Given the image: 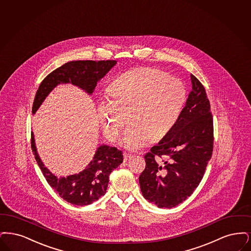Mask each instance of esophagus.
<instances>
[{"instance_id":"obj_1","label":"esophagus","mask_w":251,"mask_h":251,"mask_svg":"<svg viewBox=\"0 0 251 251\" xmlns=\"http://www.w3.org/2000/svg\"><path fill=\"white\" fill-rule=\"evenodd\" d=\"M131 157H132V154H130V153H124V160L125 161H127L128 159H130Z\"/></svg>"}]
</instances>
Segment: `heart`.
<instances>
[{"label": "heart", "instance_id": "b5f03b06", "mask_svg": "<svg viewBox=\"0 0 251 251\" xmlns=\"http://www.w3.org/2000/svg\"><path fill=\"white\" fill-rule=\"evenodd\" d=\"M108 93L110 99L100 100L98 106L104 134L115 142L128 117L123 143L130 150L140 149L149 139L163 138L176 124L186 98L180 78L149 66L117 76Z\"/></svg>", "mask_w": 251, "mask_h": 251}]
</instances>
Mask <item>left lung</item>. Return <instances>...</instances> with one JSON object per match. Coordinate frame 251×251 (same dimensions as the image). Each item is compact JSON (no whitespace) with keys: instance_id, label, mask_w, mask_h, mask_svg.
<instances>
[{"instance_id":"1","label":"left lung","mask_w":251,"mask_h":251,"mask_svg":"<svg viewBox=\"0 0 251 251\" xmlns=\"http://www.w3.org/2000/svg\"><path fill=\"white\" fill-rule=\"evenodd\" d=\"M191 76L192 91L174 127L145 153L139 181L143 197L159 208H173L201 183L214 147L210 102L201 82Z\"/></svg>"}]
</instances>
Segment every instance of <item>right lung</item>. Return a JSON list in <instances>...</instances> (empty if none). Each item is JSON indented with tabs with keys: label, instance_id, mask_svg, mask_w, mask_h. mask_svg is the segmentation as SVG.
Listing matches in <instances>:
<instances>
[{
	"label": "right lung",
	"instance_id": "add662e5",
	"mask_svg": "<svg viewBox=\"0 0 251 251\" xmlns=\"http://www.w3.org/2000/svg\"><path fill=\"white\" fill-rule=\"evenodd\" d=\"M115 64V60L72 61L58 67L40 83L33 100L32 112L34 113L37 110L50 92L60 83L70 82L92 94L98 80L105 76ZM31 147L34 158L49 185L59 196L75 205L91 204L103 196L108 187L110 173L123 162V153L120 150L102 145L98 147L93 160L81 173L67 177H57L44 167L36 153L33 133Z\"/></svg>",
	"mask_w": 251,
	"mask_h": 251
}]
</instances>
